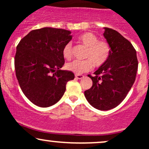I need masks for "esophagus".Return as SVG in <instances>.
Returning <instances> with one entry per match:
<instances>
[{
    "mask_svg": "<svg viewBox=\"0 0 149 149\" xmlns=\"http://www.w3.org/2000/svg\"><path fill=\"white\" fill-rule=\"evenodd\" d=\"M76 78L77 79H82L83 78H84V76L81 74H76Z\"/></svg>",
    "mask_w": 149,
    "mask_h": 149,
    "instance_id": "obj_1",
    "label": "esophagus"
}]
</instances>
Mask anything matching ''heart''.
Wrapping results in <instances>:
<instances>
[{
	"mask_svg": "<svg viewBox=\"0 0 149 149\" xmlns=\"http://www.w3.org/2000/svg\"><path fill=\"white\" fill-rule=\"evenodd\" d=\"M80 43L87 47L84 61L75 60L66 65V69L77 74L90 71L92 66L101 67L107 63L111 54V47L105 40H100L95 34L91 32H85L78 37ZM62 55L64 59L69 60L72 57V45L67 42L62 49Z\"/></svg>",
	"mask_w": 149,
	"mask_h": 149,
	"instance_id": "heart-1",
	"label": "heart"
}]
</instances>
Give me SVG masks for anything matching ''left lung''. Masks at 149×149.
<instances>
[{"mask_svg": "<svg viewBox=\"0 0 149 149\" xmlns=\"http://www.w3.org/2000/svg\"><path fill=\"white\" fill-rule=\"evenodd\" d=\"M104 29L111 54L94 73L95 76L88 75L93 83L84 92L90 105L101 111L113 109L123 101L134 84L138 69L136 52L131 42L112 29Z\"/></svg>", "mask_w": 149, "mask_h": 149, "instance_id": "left-lung-1", "label": "left lung"}]
</instances>
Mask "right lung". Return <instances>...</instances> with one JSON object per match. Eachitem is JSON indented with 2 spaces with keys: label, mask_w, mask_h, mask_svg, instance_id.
I'll return each instance as SVG.
<instances>
[{
  "label": "right lung",
  "mask_w": 149,
  "mask_h": 149,
  "mask_svg": "<svg viewBox=\"0 0 149 149\" xmlns=\"http://www.w3.org/2000/svg\"><path fill=\"white\" fill-rule=\"evenodd\" d=\"M72 39L71 31L45 28L31 31L17 46L15 68L24 95L40 107L54 105L62 97L74 74L60 69L64 64L62 49Z\"/></svg>",
  "instance_id": "obj_1"
}]
</instances>
